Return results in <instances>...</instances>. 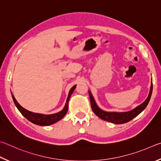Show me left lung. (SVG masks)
<instances>
[{"label": "left lung", "mask_w": 161, "mask_h": 161, "mask_svg": "<svg viewBox=\"0 0 161 161\" xmlns=\"http://www.w3.org/2000/svg\"><path fill=\"white\" fill-rule=\"evenodd\" d=\"M152 91H153V84H152L151 81V86L150 88V92H149L148 96L146 98V100L140 105L136 107V108L132 109L131 111L126 112H108L105 111H103L102 109L98 108L97 104L95 103V101L94 100L93 97L91 94V92L89 91V96L90 99H91V108L92 111L94 113L99 117L101 119L108 122L114 123V124H124L126 123L131 121L134 117H136L138 114H139L143 109H144L146 106L148 104L149 100L151 99Z\"/></svg>", "instance_id": "1"}]
</instances>
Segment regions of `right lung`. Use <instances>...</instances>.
Returning a JSON list of instances; mask_svg holds the SVG:
<instances>
[{"mask_svg":"<svg viewBox=\"0 0 161 161\" xmlns=\"http://www.w3.org/2000/svg\"><path fill=\"white\" fill-rule=\"evenodd\" d=\"M75 87L76 86H74L73 87H72L71 89L70 90L69 95H68L66 105H65L64 109H62L61 112H58V113L53 114H37V113H34V112L28 111L19 105V103L17 102L15 97H14L13 95H12V97L14 101V103H15L17 108L18 109V110L21 112V114L23 115L27 119L29 120L30 122H32L33 124H35L36 125L48 126V125H52V124H54L56 122H58V121L62 119V118L66 115V112L68 111V107H69V101L70 99V97L73 93V91L75 90Z\"/></svg>","mask_w":161,"mask_h":161,"instance_id":"right-lung-1","label":"right lung"}]
</instances>
